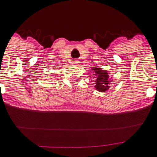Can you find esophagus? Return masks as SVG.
Returning a JSON list of instances; mask_svg holds the SVG:
<instances>
[{
	"label": "esophagus",
	"instance_id": "obj_1",
	"mask_svg": "<svg viewBox=\"0 0 157 157\" xmlns=\"http://www.w3.org/2000/svg\"><path fill=\"white\" fill-rule=\"evenodd\" d=\"M78 63H79V61L77 60V59H74V60H73V63H74V64H78Z\"/></svg>",
	"mask_w": 157,
	"mask_h": 157
}]
</instances>
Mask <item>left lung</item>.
Returning a JSON list of instances; mask_svg holds the SVG:
<instances>
[{
  "label": "left lung",
  "instance_id": "8db88e82",
  "mask_svg": "<svg viewBox=\"0 0 157 157\" xmlns=\"http://www.w3.org/2000/svg\"><path fill=\"white\" fill-rule=\"evenodd\" d=\"M91 70L94 71L93 76L94 78V89L96 90L101 93H105L108 91L110 88V82H113V77L110 76V72L109 71L105 70L98 67H92ZM91 76H90V78Z\"/></svg>",
  "mask_w": 157,
  "mask_h": 157
}]
</instances>
